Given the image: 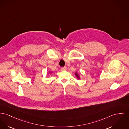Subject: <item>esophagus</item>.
<instances>
[{"label": "esophagus", "mask_w": 129, "mask_h": 129, "mask_svg": "<svg viewBox=\"0 0 129 129\" xmlns=\"http://www.w3.org/2000/svg\"><path fill=\"white\" fill-rule=\"evenodd\" d=\"M61 71H65V70H67V68H66V67H62L61 69Z\"/></svg>", "instance_id": "34e87169"}]
</instances>
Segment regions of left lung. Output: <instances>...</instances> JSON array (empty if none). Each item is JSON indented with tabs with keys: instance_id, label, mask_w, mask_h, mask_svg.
I'll return each mask as SVG.
<instances>
[{
	"instance_id": "left-lung-1",
	"label": "left lung",
	"mask_w": 129,
	"mask_h": 129,
	"mask_svg": "<svg viewBox=\"0 0 129 129\" xmlns=\"http://www.w3.org/2000/svg\"><path fill=\"white\" fill-rule=\"evenodd\" d=\"M76 75H77V74H76Z\"/></svg>"
}]
</instances>
